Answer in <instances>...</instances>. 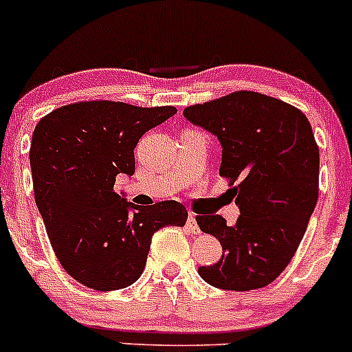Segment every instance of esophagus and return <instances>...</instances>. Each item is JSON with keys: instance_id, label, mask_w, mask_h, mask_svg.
<instances>
[{"instance_id": "1", "label": "esophagus", "mask_w": 352, "mask_h": 352, "mask_svg": "<svg viewBox=\"0 0 352 352\" xmlns=\"http://www.w3.org/2000/svg\"><path fill=\"white\" fill-rule=\"evenodd\" d=\"M186 228L190 232V234H201L199 230V225H197V220H196V214L194 213H189V217H187V221H186Z\"/></svg>"}]
</instances>
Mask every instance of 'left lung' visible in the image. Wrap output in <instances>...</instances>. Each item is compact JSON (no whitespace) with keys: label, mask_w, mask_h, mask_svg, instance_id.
Segmentation results:
<instances>
[{"label":"left lung","mask_w":352,"mask_h":352,"mask_svg":"<svg viewBox=\"0 0 352 352\" xmlns=\"http://www.w3.org/2000/svg\"><path fill=\"white\" fill-rule=\"evenodd\" d=\"M184 117L221 142L220 175L241 208L234 227L220 214H197L223 254L199 267L204 282L254 291L285 270L318 201L320 151L308 118L292 104L254 91H235L192 104Z\"/></svg>","instance_id":"obj_1"}]
</instances>
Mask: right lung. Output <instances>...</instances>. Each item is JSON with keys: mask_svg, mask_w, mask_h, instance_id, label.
Returning <instances> with one entry per match:
<instances>
[{"mask_svg": "<svg viewBox=\"0 0 352 352\" xmlns=\"http://www.w3.org/2000/svg\"><path fill=\"white\" fill-rule=\"evenodd\" d=\"M175 111L93 100L37 122L29 151L34 199L58 261L78 284L101 292L129 287L144 270L153 234L186 225L177 201L139 208L115 192L120 173L134 175L139 139Z\"/></svg>", "mask_w": 352, "mask_h": 352, "instance_id": "add662e5", "label": "right lung"}]
</instances>
